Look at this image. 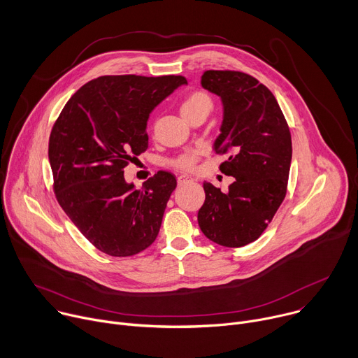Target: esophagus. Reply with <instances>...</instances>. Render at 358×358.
Masks as SVG:
<instances>
[{
  "instance_id": "1",
  "label": "esophagus",
  "mask_w": 358,
  "mask_h": 358,
  "mask_svg": "<svg viewBox=\"0 0 358 358\" xmlns=\"http://www.w3.org/2000/svg\"><path fill=\"white\" fill-rule=\"evenodd\" d=\"M191 181H192V177H189V176H180L178 177V185H184V184L191 182Z\"/></svg>"
}]
</instances>
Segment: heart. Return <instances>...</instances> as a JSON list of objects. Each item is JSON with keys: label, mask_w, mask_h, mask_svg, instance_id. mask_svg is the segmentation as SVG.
Wrapping results in <instances>:
<instances>
[{"label": "heart", "mask_w": 358, "mask_h": 358, "mask_svg": "<svg viewBox=\"0 0 358 358\" xmlns=\"http://www.w3.org/2000/svg\"><path fill=\"white\" fill-rule=\"evenodd\" d=\"M213 109V100L211 97L206 93V92H192L189 93L184 101L181 103V115L187 116L195 112H211ZM198 152L199 151H191V152H185V155L180 156L178 159H176L173 162V166L180 169V170H191L198 159Z\"/></svg>", "instance_id": "1"}]
</instances>
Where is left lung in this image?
I'll use <instances>...</instances> for the list:
<instances>
[{
  "label": "left lung",
  "instance_id": "8db88e82",
  "mask_svg": "<svg viewBox=\"0 0 358 358\" xmlns=\"http://www.w3.org/2000/svg\"><path fill=\"white\" fill-rule=\"evenodd\" d=\"M201 85L221 97V133L214 151L228 155L221 173L235 177L227 192L203 182L198 225L208 239L239 248L257 241L285 199L292 137L272 92L250 75L207 71Z\"/></svg>",
  "mask_w": 358,
  "mask_h": 358
}]
</instances>
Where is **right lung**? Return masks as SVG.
<instances>
[{
  "mask_svg": "<svg viewBox=\"0 0 358 358\" xmlns=\"http://www.w3.org/2000/svg\"><path fill=\"white\" fill-rule=\"evenodd\" d=\"M184 76H100L65 105L49 137V164L62 210L99 250L131 257L156 241L174 174L159 171L140 189L124 167L148 147L150 113Z\"/></svg>",
  "mask_w": 358,
  "mask_h": 358,
  "instance_id": "obj_1",
  "label": "right lung"
}]
</instances>
